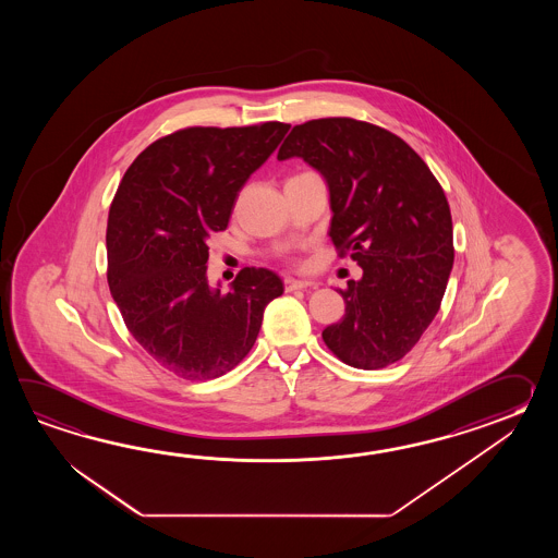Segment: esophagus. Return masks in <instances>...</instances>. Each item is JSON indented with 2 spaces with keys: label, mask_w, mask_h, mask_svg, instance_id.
Returning <instances> with one entry per match:
<instances>
[{
  "label": "esophagus",
  "mask_w": 558,
  "mask_h": 558,
  "mask_svg": "<svg viewBox=\"0 0 558 558\" xmlns=\"http://www.w3.org/2000/svg\"><path fill=\"white\" fill-rule=\"evenodd\" d=\"M311 287H317V283H313V281H305V279H293V277H287V279H284V289H287V291L311 289Z\"/></svg>",
  "instance_id": "34e87169"
}]
</instances>
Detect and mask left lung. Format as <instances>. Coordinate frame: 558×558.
Wrapping results in <instances>:
<instances>
[{
	"label": "left lung",
	"instance_id": "1",
	"mask_svg": "<svg viewBox=\"0 0 558 558\" xmlns=\"http://www.w3.org/2000/svg\"><path fill=\"white\" fill-rule=\"evenodd\" d=\"M303 157L329 183L332 245L363 279L337 289L344 315L325 327L332 355L355 368L401 361L439 313L451 275L452 219L439 181L399 135L353 118L295 125L277 159Z\"/></svg>",
	"mask_w": 558,
	"mask_h": 558
}]
</instances>
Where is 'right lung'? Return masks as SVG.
Returning a JSON list of instances; mask_svg holds the SVG:
<instances>
[{"label":"right lung","instance_id":"obj_1","mask_svg":"<svg viewBox=\"0 0 558 558\" xmlns=\"http://www.w3.org/2000/svg\"><path fill=\"white\" fill-rule=\"evenodd\" d=\"M289 123L185 128L135 157L107 217V283L133 339L185 380L226 375L247 356L263 311L283 295L269 269L245 267L233 289L207 281V239L226 231L239 191Z\"/></svg>","mask_w":558,"mask_h":558}]
</instances>
